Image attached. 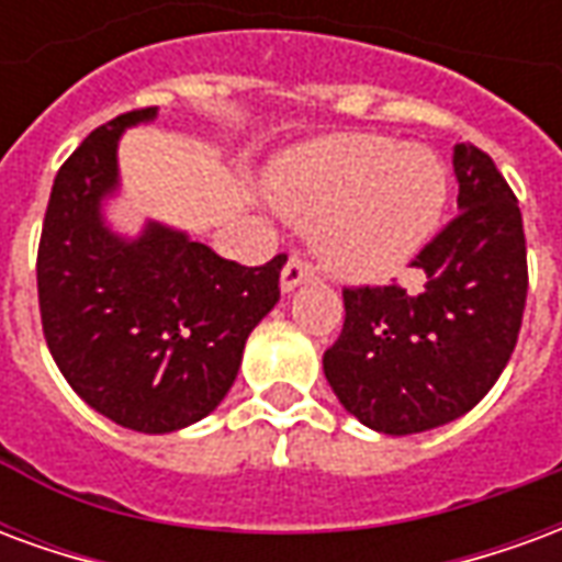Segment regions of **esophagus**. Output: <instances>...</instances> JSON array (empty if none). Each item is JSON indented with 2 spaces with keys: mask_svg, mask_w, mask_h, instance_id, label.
Segmentation results:
<instances>
[{
  "mask_svg": "<svg viewBox=\"0 0 562 562\" xmlns=\"http://www.w3.org/2000/svg\"><path fill=\"white\" fill-rule=\"evenodd\" d=\"M316 277V268L306 261V258L301 256H292L289 261H285V268H282V277H280V285L282 292H292L294 285H301V282L313 280Z\"/></svg>",
  "mask_w": 562,
  "mask_h": 562,
  "instance_id": "esophagus-1",
  "label": "esophagus"
}]
</instances>
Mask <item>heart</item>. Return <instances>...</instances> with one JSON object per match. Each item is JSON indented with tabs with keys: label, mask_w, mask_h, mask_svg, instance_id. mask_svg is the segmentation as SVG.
Here are the masks:
<instances>
[{
	"label": "heart",
	"mask_w": 562,
	"mask_h": 562,
	"mask_svg": "<svg viewBox=\"0 0 562 562\" xmlns=\"http://www.w3.org/2000/svg\"><path fill=\"white\" fill-rule=\"evenodd\" d=\"M277 198L289 216L318 225V252L337 277L376 282L401 273L434 237L448 173L418 144L334 135L282 161Z\"/></svg>",
	"instance_id": "1"
}]
</instances>
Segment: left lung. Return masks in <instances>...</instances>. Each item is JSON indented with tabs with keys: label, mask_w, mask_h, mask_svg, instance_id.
Instances as JSON below:
<instances>
[{
	"label": "left lung",
	"mask_w": 562,
	"mask_h": 562,
	"mask_svg": "<svg viewBox=\"0 0 562 562\" xmlns=\"http://www.w3.org/2000/svg\"><path fill=\"white\" fill-rule=\"evenodd\" d=\"M458 216L409 261L418 289H342L346 322L322 364L346 413L379 434H424L470 413L518 342L527 240L494 159L454 147Z\"/></svg>",
	"instance_id": "8db88e82"
}]
</instances>
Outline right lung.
<instances>
[{
  "instance_id": "add662e5",
  "label": "right lung",
  "mask_w": 562,
  "mask_h": 562,
  "mask_svg": "<svg viewBox=\"0 0 562 562\" xmlns=\"http://www.w3.org/2000/svg\"><path fill=\"white\" fill-rule=\"evenodd\" d=\"M153 116L156 108L120 114L68 156L35 270L44 340L68 385L120 427L171 434L228 394L246 337L280 301L285 256L244 268L156 222L138 240L104 225L116 140Z\"/></svg>"
}]
</instances>
